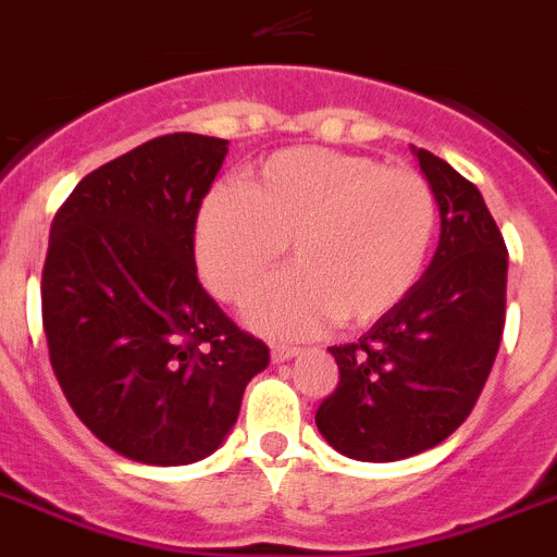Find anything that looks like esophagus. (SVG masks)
Masks as SVG:
<instances>
[{"label": "esophagus", "mask_w": 557, "mask_h": 557, "mask_svg": "<svg viewBox=\"0 0 557 557\" xmlns=\"http://www.w3.org/2000/svg\"><path fill=\"white\" fill-rule=\"evenodd\" d=\"M299 347L294 345H285V342H272V359L274 361H288L292 356H297Z\"/></svg>", "instance_id": "34e87169"}]
</instances>
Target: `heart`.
Returning a JSON list of instances; mask_svg holds the SVG:
<instances>
[{
	"label": "heart",
	"instance_id": "heart-1",
	"mask_svg": "<svg viewBox=\"0 0 557 557\" xmlns=\"http://www.w3.org/2000/svg\"><path fill=\"white\" fill-rule=\"evenodd\" d=\"M437 198L412 168L327 148H288L221 187L198 212L196 255L207 285L240 302L288 244L294 269L246 306L260 331L308 336L336 319L361 327L393 311L423 272Z\"/></svg>",
	"mask_w": 557,
	"mask_h": 557
}]
</instances>
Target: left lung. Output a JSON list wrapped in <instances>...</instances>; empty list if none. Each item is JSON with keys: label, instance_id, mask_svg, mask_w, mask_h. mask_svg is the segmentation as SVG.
Returning <instances> with one entry per match:
<instances>
[{"label": "left lung", "instance_id": "8db88e82", "mask_svg": "<svg viewBox=\"0 0 557 557\" xmlns=\"http://www.w3.org/2000/svg\"><path fill=\"white\" fill-rule=\"evenodd\" d=\"M414 153L440 205V246L393 311L359 342L331 347L338 384L317 409L322 437L361 462L412 457L466 423L505 331L502 230L466 176Z\"/></svg>", "mask_w": 557, "mask_h": 557}]
</instances>
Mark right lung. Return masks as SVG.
<instances>
[{"mask_svg": "<svg viewBox=\"0 0 557 557\" xmlns=\"http://www.w3.org/2000/svg\"><path fill=\"white\" fill-rule=\"evenodd\" d=\"M224 157L226 139L164 134L81 178L52 219V372L95 437L148 466L210 457L269 364L198 280V210Z\"/></svg>", "mask_w": 557, "mask_h": 557, "instance_id": "obj_1", "label": "right lung"}]
</instances>
